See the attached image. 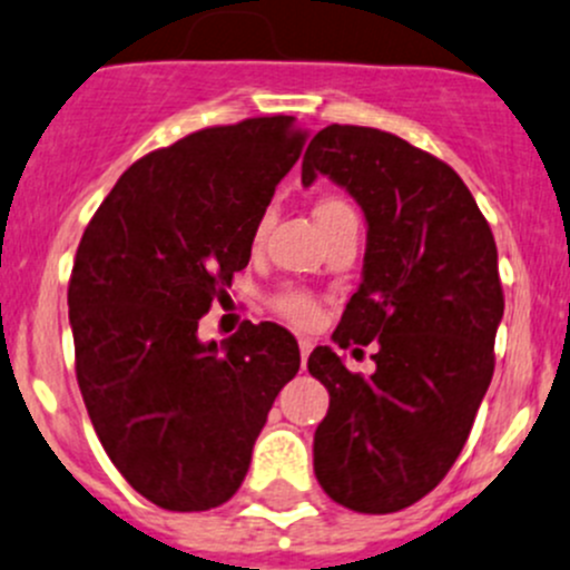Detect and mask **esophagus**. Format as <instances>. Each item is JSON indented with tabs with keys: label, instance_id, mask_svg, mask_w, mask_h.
Wrapping results in <instances>:
<instances>
[{
	"label": "esophagus",
	"instance_id": "34e87169",
	"mask_svg": "<svg viewBox=\"0 0 570 570\" xmlns=\"http://www.w3.org/2000/svg\"><path fill=\"white\" fill-rule=\"evenodd\" d=\"M298 351H302V367H307L309 354H313V340H309V337L298 340Z\"/></svg>",
	"mask_w": 570,
	"mask_h": 570
}]
</instances>
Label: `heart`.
Segmentation results:
<instances>
[{
    "mask_svg": "<svg viewBox=\"0 0 570 570\" xmlns=\"http://www.w3.org/2000/svg\"><path fill=\"white\" fill-rule=\"evenodd\" d=\"M313 214H315V222H318V227H328L334 225V222L356 216L354 208H351L345 199L334 195L321 197L318 203H315ZM263 225H266V222H263ZM274 307H277L279 315H285V318L296 326H313L315 321H318V304H315L304 291H296V287H285V291L274 298Z\"/></svg>",
    "mask_w": 570,
    "mask_h": 570,
    "instance_id": "obj_1",
    "label": "heart"
}]
</instances>
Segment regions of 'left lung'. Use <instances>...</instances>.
<instances>
[{
    "mask_svg": "<svg viewBox=\"0 0 570 570\" xmlns=\"http://www.w3.org/2000/svg\"><path fill=\"white\" fill-rule=\"evenodd\" d=\"M318 175L367 222L360 291L332 340L379 351L373 375L351 373L328 345L309 354L328 390L315 478L356 513H395L450 472L491 384L504 313L497 244L459 173L395 134L326 126L307 145L302 184Z\"/></svg>",
    "mask_w": 570,
    "mask_h": 570,
    "instance_id": "obj_1",
    "label": "left lung"
}]
</instances>
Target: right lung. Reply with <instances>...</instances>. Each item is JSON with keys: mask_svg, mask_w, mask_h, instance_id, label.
<instances>
[{"mask_svg": "<svg viewBox=\"0 0 570 570\" xmlns=\"http://www.w3.org/2000/svg\"><path fill=\"white\" fill-rule=\"evenodd\" d=\"M304 148L296 117L203 128L139 158L87 225L68 285L76 379L104 450L164 510H208L244 483L298 343L249 324L203 343L199 318L249 263Z\"/></svg>", "mask_w": 570, "mask_h": 570, "instance_id": "right-lung-1", "label": "right lung"}]
</instances>
